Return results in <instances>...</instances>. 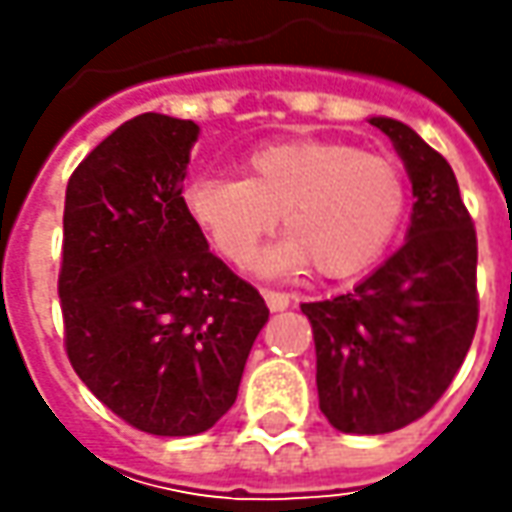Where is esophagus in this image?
<instances>
[{"label":"esophagus","instance_id":"esophagus-1","mask_svg":"<svg viewBox=\"0 0 512 512\" xmlns=\"http://www.w3.org/2000/svg\"><path fill=\"white\" fill-rule=\"evenodd\" d=\"M265 302L267 307L276 313V310H285V307L290 305V296H287V293H279V290H265Z\"/></svg>","mask_w":512,"mask_h":512}]
</instances>
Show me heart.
Listing matches in <instances>:
<instances>
[{
    "label": "heart",
    "instance_id": "heart-1",
    "mask_svg": "<svg viewBox=\"0 0 512 512\" xmlns=\"http://www.w3.org/2000/svg\"><path fill=\"white\" fill-rule=\"evenodd\" d=\"M245 179L199 176L185 190L190 219L230 265L250 267L276 227L290 236L273 267L350 279L393 245L407 216V179L382 153L336 139H287L247 153Z\"/></svg>",
    "mask_w": 512,
    "mask_h": 512
}]
</instances>
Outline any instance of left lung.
Here are the masks:
<instances>
[{
	"label": "left lung",
	"instance_id": "8db88e82",
	"mask_svg": "<svg viewBox=\"0 0 512 512\" xmlns=\"http://www.w3.org/2000/svg\"><path fill=\"white\" fill-rule=\"evenodd\" d=\"M387 133L413 182L404 242L350 293L307 302L319 407L342 433H390L422 419L456 379L479 325L476 227L453 168L416 130Z\"/></svg>",
	"mask_w": 512,
	"mask_h": 512
}]
</instances>
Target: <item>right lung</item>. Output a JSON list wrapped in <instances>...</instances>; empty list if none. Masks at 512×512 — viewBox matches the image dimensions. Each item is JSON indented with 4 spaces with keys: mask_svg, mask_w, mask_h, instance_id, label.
I'll list each match as a JSON object with an SVG mask.
<instances>
[{
    "mask_svg": "<svg viewBox=\"0 0 512 512\" xmlns=\"http://www.w3.org/2000/svg\"><path fill=\"white\" fill-rule=\"evenodd\" d=\"M196 136L190 119L142 113L90 150L65 190V353L110 413L153 436H196L225 416L270 316L187 213Z\"/></svg>",
    "mask_w": 512,
    "mask_h": 512,
    "instance_id": "obj_1",
    "label": "right lung"
}]
</instances>
